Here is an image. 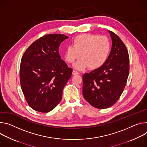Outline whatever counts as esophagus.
Returning <instances> with one entry per match:
<instances>
[{"label":"esophagus","mask_w":147,"mask_h":147,"mask_svg":"<svg viewBox=\"0 0 147 147\" xmlns=\"http://www.w3.org/2000/svg\"><path fill=\"white\" fill-rule=\"evenodd\" d=\"M79 73L78 72H77V71H75V70H74L73 71H72V74L74 75H78Z\"/></svg>","instance_id":"esophagus-1"}]
</instances>
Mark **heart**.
<instances>
[{"label": "heart", "instance_id": "heart-1", "mask_svg": "<svg viewBox=\"0 0 147 147\" xmlns=\"http://www.w3.org/2000/svg\"><path fill=\"white\" fill-rule=\"evenodd\" d=\"M73 44L67 47L64 58L69 63H73L77 59L82 58L74 64L75 68L82 70L88 67L90 69L100 68L107 60L111 44L105 36L82 34L76 36Z\"/></svg>", "mask_w": 147, "mask_h": 147}]
</instances>
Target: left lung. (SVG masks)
<instances>
[{"label": "left lung", "instance_id": "1", "mask_svg": "<svg viewBox=\"0 0 147 147\" xmlns=\"http://www.w3.org/2000/svg\"><path fill=\"white\" fill-rule=\"evenodd\" d=\"M112 47L109 58L100 68L83 75V96L94 107L103 109L119 100L129 75V59L127 49L119 38L109 31Z\"/></svg>", "mask_w": 147, "mask_h": 147}]
</instances>
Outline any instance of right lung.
<instances>
[{"instance_id":"right-lung-1","label":"right lung","mask_w":147,"mask_h":147,"mask_svg":"<svg viewBox=\"0 0 147 147\" xmlns=\"http://www.w3.org/2000/svg\"><path fill=\"white\" fill-rule=\"evenodd\" d=\"M68 38L61 34L45 35L32 42L22 57L21 88L28 105L34 110L48 113L61 100L72 69L61 59L58 48Z\"/></svg>"}]
</instances>
